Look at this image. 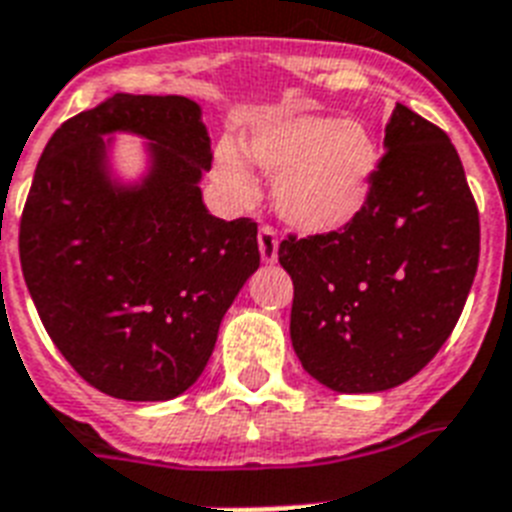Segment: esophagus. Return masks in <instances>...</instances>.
<instances>
[{
    "mask_svg": "<svg viewBox=\"0 0 512 512\" xmlns=\"http://www.w3.org/2000/svg\"><path fill=\"white\" fill-rule=\"evenodd\" d=\"M257 247H260V257H263V263H276L278 236L273 228L260 226V234H257Z\"/></svg>",
    "mask_w": 512,
    "mask_h": 512,
    "instance_id": "obj_1",
    "label": "esophagus"
}]
</instances>
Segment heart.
<instances>
[{"label":"heart","mask_w":512,"mask_h":512,"mask_svg":"<svg viewBox=\"0 0 512 512\" xmlns=\"http://www.w3.org/2000/svg\"><path fill=\"white\" fill-rule=\"evenodd\" d=\"M247 155L276 178L281 218L302 234H334L363 213L378 168L376 139L357 120L321 115L265 120L244 144ZM213 173L231 202L257 197L247 157L234 141H220Z\"/></svg>","instance_id":"heart-1"}]
</instances>
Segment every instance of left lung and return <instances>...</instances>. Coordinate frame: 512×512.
Listing matches in <instances>:
<instances>
[{"mask_svg":"<svg viewBox=\"0 0 512 512\" xmlns=\"http://www.w3.org/2000/svg\"><path fill=\"white\" fill-rule=\"evenodd\" d=\"M363 213L334 234L289 236L292 347L342 394L405 384L442 350L479 268V210L450 136L410 107L386 123Z\"/></svg>","mask_w":512,"mask_h":512,"instance_id":"8db88e82","label":"left lung"}]
</instances>
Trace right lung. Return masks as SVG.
Returning a JSON list of instances; mask_svg holds the SVG:
<instances>
[{"label":"right lung","instance_id":"right-lung-1","mask_svg":"<svg viewBox=\"0 0 512 512\" xmlns=\"http://www.w3.org/2000/svg\"><path fill=\"white\" fill-rule=\"evenodd\" d=\"M110 133L147 138L139 185L111 176ZM213 152L186 97L115 94L52 134L20 218V265L54 347L94 389L165 402L205 371L223 315L260 268L257 223L202 202Z\"/></svg>","mask_w":512,"mask_h":512}]
</instances>
